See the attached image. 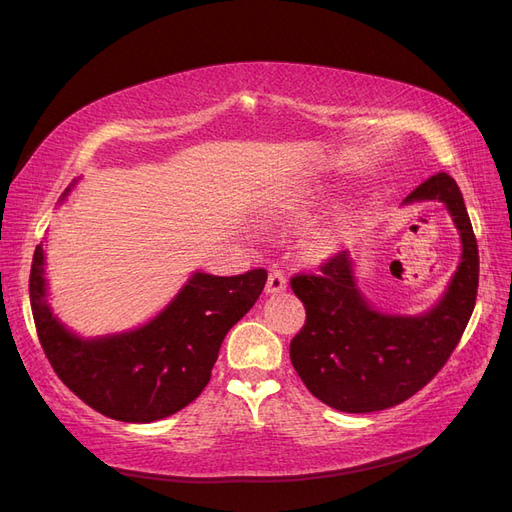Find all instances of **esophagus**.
<instances>
[{"label": "esophagus", "mask_w": 512, "mask_h": 512, "mask_svg": "<svg viewBox=\"0 0 512 512\" xmlns=\"http://www.w3.org/2000/svg\"><path fill=\"white\" fill-rule=\"evenodd\" d=\"M288 286V280L286 275L282 271H271L269 273V280H267V286H265V292L267 294H280L284 292Z\"/></svg>", "instance_id": "obj_1"}]
</instances>
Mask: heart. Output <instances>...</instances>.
Returning a JSON list of instances; mask_svg holds the SVG:
<instances>
[{
	"label": "heart",
	"mask_w": 512,
	"mask_h": 512,
	"mask_svg": "<svg viewBox=\"0 0 512 512\" xmlns=\"http://www.w3.org/2000/svg\"><path fill=\"white\" fill-rule=\"evenodd\" d=\"M327 235H331V230H327Z\"/></svg>",
	"instance_id": "obj_1"
}]
</instances>
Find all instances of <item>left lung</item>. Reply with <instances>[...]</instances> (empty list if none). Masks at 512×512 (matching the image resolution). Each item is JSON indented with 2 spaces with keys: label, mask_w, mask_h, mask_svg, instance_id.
<instances>
[{
  "label": "left lung",
  "mask_w": 512,
  "mask_h": 512,
  "mask_svg": "<svg viewBox=\"0 0 512 512\" xmlns=\"http://www.w3.org/2000/svg\"><path fill=\"white\" fill-rule=\"evenodd\" d=\"M438 200L461 239L457 271L438 303L421 314L382 312L356 286L350 252H339L320 275L290 280L303 301L305 327L290 342V361L324 404L350 414L393 408L438 374L474 312L478 245L455 179L429 177L401 205Z\"/></svg>",
  "instance_id": "left-lung-1"
}]
</instances>
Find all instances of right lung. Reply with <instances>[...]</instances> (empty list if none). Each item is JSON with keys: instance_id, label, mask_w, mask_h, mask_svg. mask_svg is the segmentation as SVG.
<instances>
[{"instance_id": "right-lung-1", "label": "right lung", "mask_w": 512, "mask_h": 512, "mask_svg": "<svg viewBox=\"0 0 512 512\" xmlns=\"http://www.w3.org/2000/svg\"><path fill=\"white\" fill-rule=\"evenodd\" d=\"M76 183L59 196V205ZM44 265L40 243L29 299L44 354L74 395L123 423H153L192 404L211 378L226 333L250 312L267 282L265 269L235 277L194 271L141 327L83 337L53 314Z\"/></svg>"}]
</instances>
